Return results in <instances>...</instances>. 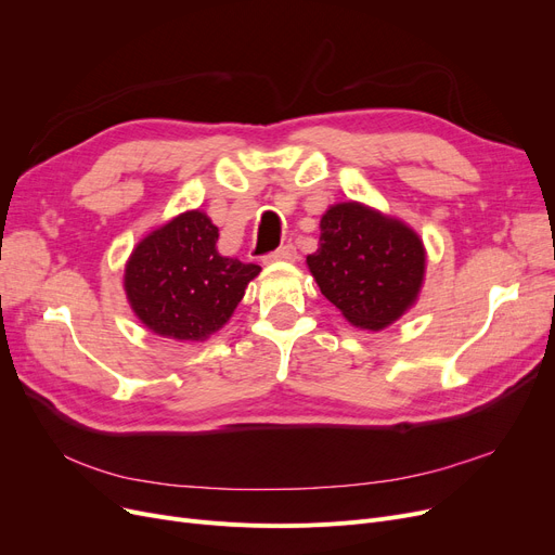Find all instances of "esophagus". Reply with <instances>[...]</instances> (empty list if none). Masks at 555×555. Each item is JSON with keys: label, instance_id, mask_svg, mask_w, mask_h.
<instances>
[{"label": "esophagus", "instance_id": "obj_1", "mask_svg": "<svg viewBox=\"0 0 555 555\" xmlns=\"http://www.w3.org/2000/svg\"><path fill=\"white\" fill-rule=\"evenodd\" d=\"M296 259H298V253H296V248L292 244H286V246H282V248L273 250L271 255L263 257V261H267V263H273V261H296Z\"/></svg>", "mask_w": 555, "mask_h": 555}]
</instances>
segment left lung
<instances>
[{
	"label": "left lung",
	"instance_id": "left-lung-1",
	"mask_svg": "<svg viewBox=\"0 0 555 555\" xmlns=\"http://www.w3.org/2000/svg\"><path fill=\"white\" fill-rule=\"evenodd\" d=\"M307 267L321 294L354 327L379 332L417 302L427 250L404 221L359 201L330 205Z\"/></svg>",
	"mask_w": 555,
	"mask_h": 555
}]
</instances>
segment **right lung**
<instances>
[{"mask_svg":"<svg viewBox=\"0 0 555 555\" xmlns=\"http://www.w3.org/2000/svg\"><path fill=\"white\" fill-rule=\"evenodd\" d=\"M219 228L201 209H188L151 230L130 253L124 292L140 323L180 343L219 332L259 275L257 263L223 257Z\"/></svg>","mask_w":555,"mask_h":555,"instance_id":"obj_1","label":"right lung"}]
</instances>
